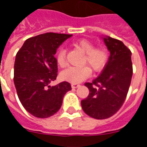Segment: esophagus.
Segmentation results:
<instances>
[{"label":"esophagus","mask_w":147,"mask_h":147,"mask_svg":"<svg viewBox=\"0 0 147 147\" xmlns=\"http://www.w3.org/2000/svg\"><path fill=\"white\" fill-rule=\"evenodd\" d=\"M80 85V84H77V83H71V87L75 89V88H77V87H79Z\"/></svg>","instance_id":"esophagus-1"}]
</instances>
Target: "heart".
Listing matches in <instances>:
<instances>
[{
    "label": "heart",
    "instance_id": "b5f03b06",
    "mask_svg": "<svg viewBox=\"0 0 147 147\" xmlns=\"http://www.w3.org/2000/svg\"><path fill=\"white\" fill-rule=\"evenodd\" d=\"M75 46L83 54H85L83 60V64L86 66L66 68L61 71V78L69 83H79L89 76L90 69L94 72H98L102 70L108 61L109 53L107 49L104 47L94 48L92 42L86 39H82L76 42L75 43ZM65 57L66 50L61 49L57 57V62L60 67H64L66 64Z\"/></svg>",
    "mask_w": 147,
    "mask_h": 147
}]
</instances>
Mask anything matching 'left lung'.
Here are the masks:
<instances>
[{"mask_svg":"<svg viewBox=\"0 0 147 147\" xmlns=\"http://www.w3.org/2000/svg\"><path fill=\"white\" fill-rule=\"evenodd\" d=\"M102 38L110 53L107 64L101 75L86 83L89 95L81 105L88 116L103 120L119 110L125 101L132 77L131 52L123 42L109 36Z\"/></svg>","mask_w":147,"mask_h":147,"instance_id":"obj_1","label":"left lung"}]
</instances>
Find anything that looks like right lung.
I'll list each match as a JSON object with an SVG mask.
<instances>
[{
    "label": "right lung",
    "instance_id": "right-lung-1",
    "mask_svg": "<svg viewBox=\"0 0 147 147\" xmlns=\"http://www.w3.org/2000/svg\"><path fill=\"white\" fill-rule=\"evenodd\" d=\"M71 34L45 33L27 39L16 56L14 83L24 109L34 117L47 118L57 112L70 83H49L57 76V49Z\"/></svg>",
    "mask_w": 147,
    "mask_h": 147
}]
</instances>
